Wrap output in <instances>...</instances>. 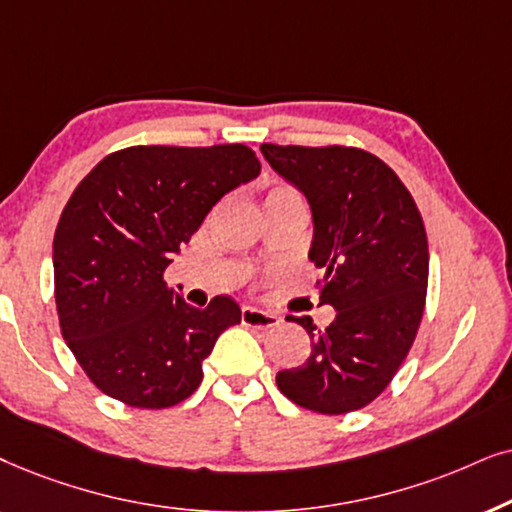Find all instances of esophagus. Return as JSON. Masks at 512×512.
<instances>
[{
  "label": "esophagus",
  "mask_w": 512,
  "mask_h": 512,
  "mask_svg": "<svg viewBox=\"0 0 512 512\" xmlns=\"http://www.w3.org/2000/svg\"><path fill=\"white\" fill-rule=\"evenodd\" d=\"M241 323H243L245 327H257V330H269V327H276L278 323H281V318H278L276 313L255 309V306H243V311H241Z\"/></svg>",
  "instance_id": "esophagus-1"
}]
</instances>
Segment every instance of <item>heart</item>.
<instances>
[{"label": "heart", "mask_w": 512, "mask_h": 512, "mask_svg": "<svg viewBox=\"0 0 512 512\" xmlns=\"http://www.w3.org/2000/svg\"><path fill=\"white\" fill-rule=\"evenodd\" d=\"M283 194H295V192H292V189H288V187H276V189H271V192H269V196H283ZM269 196H267V199H269Z\"/></svg>", "instance_id": "heart-1"}]
</instances>
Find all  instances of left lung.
<instances>
[{
	"label": "left lung",
	"instance_id": "1",
	"mask_svg": "<svg viewBox=\"0 0 512 512\" xmlns=\"http://www.w3.org/2000/svg\"><path fill=\"white\" fill-rule=\"evenodd\" d=\"M264 159L306 196L309 260L323 269L320 304L335 320L288 316L311 353L281 370L285 398L320 414H346L388 386L417 337L428 285L426 229L412 194L384 161L353 147L262 145Z\"/></svg>",
	"mask_w": 512,
	"mask_h": 512
}]
</instances>
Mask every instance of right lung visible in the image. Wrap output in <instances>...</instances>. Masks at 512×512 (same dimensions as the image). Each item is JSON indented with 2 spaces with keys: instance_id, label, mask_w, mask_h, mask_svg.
<instances>
[{
  "instance_id": "1",
  "label": "right lung",
  "mask_w": 512,
  "mask_h": 512,
  "mask_svg": "<svg viewBox=\"0 0 512 512\" xmlns=\"http://www.w3.org/2000/svg\"><path fill=\"white\" fill-rule=\"evenodd\" d=\"M257 175L245 145H152L105 156L74 189L53 236L60 330L109 398L163 410L199 388L241 309L224 295L194 309L163 271L215 203Z\"/></svg>"
}]
</instances>
